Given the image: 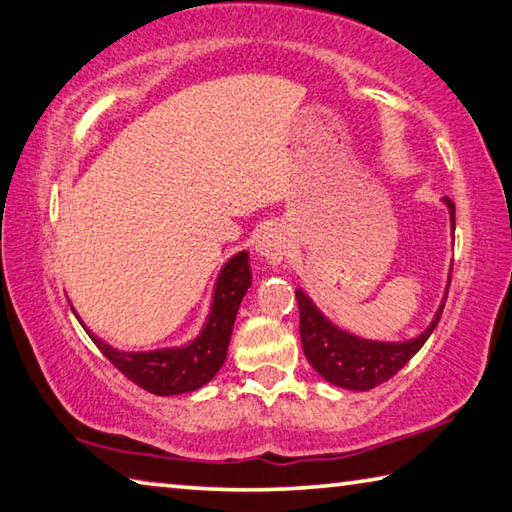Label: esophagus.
I'll return each mask as SVG.
<instances>
[{
  "instance_id": "34e87169",
  "label": "esophagus",
  "mask_w": 512,
  "mask_h": 512,
  "mask_svg": "<svg viewBox=\"0 0 512 512\" xmlns=\"http://www.w3.org/2000/svg\"><path fill=\"white\" fill-rule=\"evenodd\" d=\"M288 249H290L288 240H285L283 233L276 231V229L263 231L256 240V251L270 265H281L285 261V256H288Z\"/></svg>"
}]
</instances>
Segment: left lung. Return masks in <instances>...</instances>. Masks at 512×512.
I'll return each mask as SVG.
<instances>
[{
  "label": "left lung",
  "mask_w": 512,
  "mask_h": 512,
  "mask_svg": "<svg viewBox=\"0 0 512 512\" xmlns=\"http://www.w3.org/2000/svg\"><path fill=\"white\" fill-rule=\"evenodd\" d=\"M443 202L450 206L454 229V202L450 197H443ZM297 303L303 353H306L312 369H315L326 382L351 391H369L380 387L382 382L391 380L393 375H396L402 366L423 348L427 337L434 333V328L445 308V303H441L432 324H429L425 333H420L416 339H409V342L400 344H384L369 342V339H360L346 333V330H339L321 315L315 308V303H312L301 290H297Z\"/></svg>",
  "instance_id": "1"
}]
</instances>
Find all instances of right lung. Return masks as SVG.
<instances>
[{"instance_id":"right-lung-1","label":"right lung","mask_w":512,"mask_h":512,"mask_svg":"<svg viewBox=\"0 0 512 512\" xmlns=\"http://www.w3.org/2000/svg\"><path fill=\"white\" fill-rule=\"evenodd\" d=\"M251 285L249 254L240 251L222 267L215 283L211 315L206 319L200 337L184 348H164L150 353H123L105 344L87 330L92 342L125 378L155 396H175L204 387L220 371L227 357L233 321L240 301ZM83 324V321H80Z\"/></svg>"}]
</instances>
